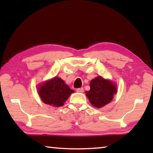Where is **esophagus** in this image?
Returning a JSON list of instances; mask_svg holds the SVG:
<instances>
[{"mask_svg": "<svg viewBox=\"0 0 153 153\" xmlns=\"http://www.w3.org/2000/svg\"><path fill=\"white\" fill-rule=\"evenodd\" d=\"M83 91H84V89H83V87H81V88H78V89H76V91L79 92V93H83Z\"/></svg>", "mask_w": 153, "mask_h": 153, "instance_id": "1", "label": "esophagus"}]
</instances>
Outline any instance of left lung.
Returning a JSON list of instances; mask_svg holds the SVG:
<instances>
[{
    "mask_svg": "<svg viewBox=\"0 0 153 153\" xmlns=\"http://www.w3.org/2000/svg\"><path fill=\"white\" fill-rule=\"evenodd\" d=\"M116 92V87L112 82L98 76L91 81L90 90L85 93L93 106L101 108L111 102Z\"/></svg>",
    "mask_w": 153,
    "mask_h": 153,
    "instance_id": "8db88e82",
    "label": "left lung"
}]
</instances>
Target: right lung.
<instances>
[{
  "mask_svg": "<svg viewBox=\"0 0 153 153\" xmlns=\"http://www.w3.org/2000/svg\"><path fill=\"white\" fill-rule=\"evenodd\" d=\"M72 93L74 91L58 77H54L38 87L42 101L55 107L62 106Z\"/></svg>",
  "mask_w": 153,
  "mask_h": 153,
  "instance_id": "right-lung-1",
  "label": "right lung"
}]
</instances>
